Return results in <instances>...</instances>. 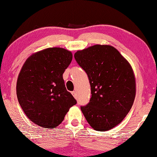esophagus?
<instances>
[{
  "instance_id": "1",
  "label": "esophagus",
  "mask_w": 157,
  "mask_h": 157,
  "mask_svg": "<svg viewBox=\"0 0 157 157\" xmlns=\"http://www.w3.org/2000/svg\"><path fill=\"white\" fill-rule=\"evenodd\" d=\"M72 95H73V96L75 98H77V92L76 91H73L71 93Z\"/></svg>"
}]
</instances>
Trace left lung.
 Listing matches in <instances>:
<instances>
[{
	"label": "left lung",
	"instance_id": "left-lung-1",
	"mask_svg": "<svg viewBox=\"0 0 157 157\" xmlns=\"http://www.w3.org/2000/svg\"><path fill=\"white\" fill-rule=\"evenodd\" d=\"M75 59L86 72L91 89L87 105L81 108L96 131H108L121 122L133 105L136 81L128 61L114 47L95 44L78 50Z\"/></svg>",
	"mask_w": 157,
	"mask_h": 157
}]
</instances>
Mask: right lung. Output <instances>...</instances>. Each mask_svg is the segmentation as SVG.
Instances as JSON below:
<instances>
[{
	"label": "right lung",
	"instance_id": "right-lung-1",
	"mask_svg": "<svg viewBox=\"0 0 157 157\" xmlns=\"http://www.w3.org/2000/svg\"><path fill=\"white\" fill-rule=\"evenodd\" d=\"M72 57L71 52L61 47L44 49L29 56L18 75V102L26 116L42 128L57 127L76 104L63 79Z\"/></svg>",
	"mask_w": 157,
	"mask_h": 157
}]
</instances>
